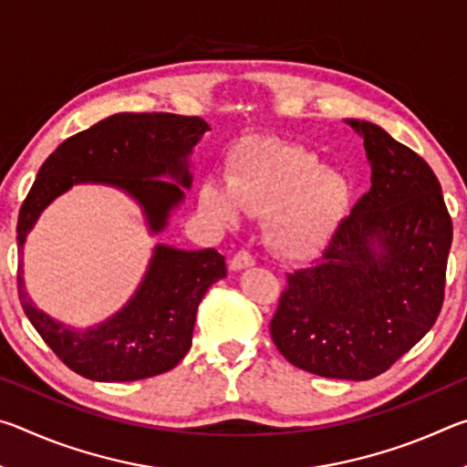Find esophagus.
Instances as JSON below:
<instances>
[{
	"instance_id": "esophagus-1",
	"label": "esophagus",
	"mask_w": 467,
	"mask_h": 467,
	"mask_svg": "<svg viewBox=\"0 0 467 467\" xmlns=\"http://www.w3.org/2000/svg\"><path fill=\"white\" fill-rule=\"evenodd\" d=\"M253 264H255V257H253L249 251L241 249V251H236L231 259V270L239 272V270H244V267H251Z\"/></svg>"
}]
</instances>
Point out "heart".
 Masks as SVG:
<instances>
[{"label":"heart","mask_w":467,"mask_h":467,"mask_svg":"<svg viewBox=\"0 0 467 467\" xmlns=\"http://www.w3.org/2000/svg\"><path fill=\"white\" fill-rule=\"evenodd\" d=\"M350 187L342 175L321 167L309 150L275 138H255L234 150L226 189L208 183L202 205L223 220L236 208L270 216L267 241L286 257H313L334 239L346 214Z\"/></svg>","instance_id":"1"}]
</instances>
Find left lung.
<instances>
[{
    "mask_svg": "<svg viewBox=\"0 0 467 467\" xmlns=\"http://www.w3.org/2000/svg\"><path fill=\"white\" fill-rule=\"evenodd\" d=\"M348 123L365 138L373 185L321 255L286 274L270 334L290 365L367 381L437 321L453 223L424 158L375 123Z\"/></svg>",
    "mask_w": 467,
    "mask_h": 467,
    "instance_id": "obj_1",
    "label": "left lung"
}]
</instances>
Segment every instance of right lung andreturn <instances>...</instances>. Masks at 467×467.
Segmentation results:
<instances>
[{
  "label": "right lung",
  "mask_w": 467,
  "mask_h": 467,
  "mask_svg": "<svg viewBox=\"0 0 467 467\" xmlns=\"http://www.w3.org/2000/svg\"><path fill=\"white\" fill-rule=\"evenodd\" d=\"M208 130L202 117L119 113L67 138L47 158L18 214V298L28 321L63 365L92 381H138L177 367L192 348L195 313L212 284L226 275L216 249L179 251L158 244L144 282L123 309L100 326L72 331L38 311L22 280V244L36 218L74 183L99 181L136 197L152 233L183 200L171 174L192 185L187 156Z\"/></svg>",
  "instance_id": "1"
}]
</instances>
